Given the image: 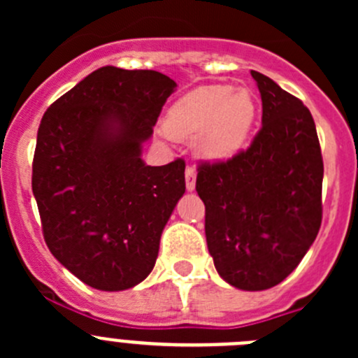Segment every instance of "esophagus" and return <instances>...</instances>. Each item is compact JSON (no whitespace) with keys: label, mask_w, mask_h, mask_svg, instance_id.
<instances>
[{"label":"esophagus","mask_w":358,"mask_h":358,"mask_svg":"<svg viewBox=\"0 0 358 358\" xmlns=\"http://www.w3.org/2000/svg\"><path fill=\"white\" fill-rule=\"evenodd\" d=\"M185 187L190 192L196 189V169L190 168V166L185 169Z\"/></svg>","instance_id":"esophagus-1"}]
</instances>
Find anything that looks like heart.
<instances>
[{
	"mask_svg": "<svg viewBox=\"0 0 358 358\" xmlns=\"http://www.w3.org/2000/svg\"><path fill=\"white\" fill-rule=\"evenodd\" d=\"M255 95L230 85L192 90L168 112L166 129L173 138H196V152L208 161H227L246 143L256 121Z\"/></svg>",
	"mask_w": 358,
	"mask_h": 358,
	"instance_id": "1",
	"label": "heart"
}]
</instances>
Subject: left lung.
<instances>
[{"label": "left lung", "instance_id": "1", "mask_svg": "<svg viewBox=\"0 0 358 358\" xmlns=\"http://www.w3.org/2000/svg\"><path fill=\"white\" fill-rule=\"evenodd\" d=\"M251 76L262 95V128L246 150L201 162L196 190L220 275L239 289L263 291L289 275L319 234L324 162L301 100L265 74Z\"/></svg>", "mask_w": 358, "mask_h": 358}]
</instances>
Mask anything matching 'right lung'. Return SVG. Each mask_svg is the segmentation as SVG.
Masks as SVG:
<instances>
[{"label":"right lung","mask_w":358,"mask_h":358,"mask_svg":"<svg viewBox=\"0 0 358 358\" xmlns=\"http://www.w3.org/2000/svg\"><path fill=\"white\" fill-rule=\"evenodd\" d=\"M176 83L157 71L100 67L48 107L32 192L52 255L100 291L142 282L185 192V161H142V143Z\"/></svg>","instance_id":"1"}]
</instances>
